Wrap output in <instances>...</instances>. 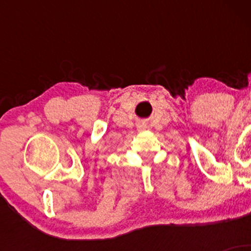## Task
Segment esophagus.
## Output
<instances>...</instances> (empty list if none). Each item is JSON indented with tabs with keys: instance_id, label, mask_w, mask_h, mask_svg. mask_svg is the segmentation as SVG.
Here are the masks:
<instances>
[{
	"instance_id": "obj_1",
	"label": "esophagus",
	"mask_w": 251,
	"mask_h": 251,
	"mask_svg": "<svg viewBox=\"0 0 251 251\" xmlns=\"http://www.w3.org/2000/svg\"><path fill=\"white\" fill-rule=\"evenodd\" d=\"M139 128H142V129H144V125H140V126H139Z\"/></svg>"
}]
</instances>
